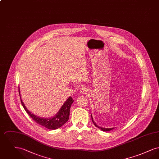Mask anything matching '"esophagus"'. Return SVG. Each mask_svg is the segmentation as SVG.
Segmentation results:
<instances>
[{"mask_svg":"<svg viewBox=\"0 0 159 159\" xmlns=\"http://www.w3.org/2000/svg\"><path fill=\"white\" fill-rule=\"evenodd\" d=\"M80 92H82V93L83 95H85V94H88L89 93V90L86 87H83V88H81L80 89Z\"/></svg>","mask_w":159,"mask_h":159,"instance_id":"obj_1","label":"esophagus"}]
</instances>
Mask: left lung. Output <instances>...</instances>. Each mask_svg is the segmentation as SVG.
I'll return each instance as SVG.
<instances>
[{
  "instance_id": "8db88e82",
  "label": "left lung",
  "mask_w": 159,
  "mask_h": 159,
  "mask_svg": "<svg viewBox=\"0 0 159 159\" xmlns=\"http://www.w3.org/2000/svg\"><path fill=\"white\" fill-rule=\"evenodd\" d=\"M91 118H92V122L93 123V124L95 125V126H96L97 128H99L101 130H103V131H110V130H112V129H113L114 128H101V127H99L98 125H97L96 124H95V123L93 121V118H92V115H91Z\"/></svg>"
}]
</instances>
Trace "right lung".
Masks as SVG:
<instances>
[{"mask_svg":"<svg viewBox=\"0 0 159 159\" xmlns=\"http://www.w3.org/2000/svg\"><path fill=\"white\" fill-rule=\"evenodd\" d=\"M19 90V94L20 96V88ZM21 99V97H20ZM74 100L71 97H70L67 100L64 102V104L61 107L60 111L53 117L51 118H42L39 117L37 116L29 111V110L26 108L25 106H24L22 100L21 99V104L25 111L30 116L31 118L39 125L45 127L46 128L49 129L55 130L59 128L64 125L69 119V115H70V109L72 103L73 102Z\"/></svg>","mask_w":159,"mask_h":159,"instance_id":"add662e5","label":"right lung"}]
</instances>
